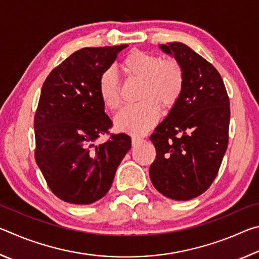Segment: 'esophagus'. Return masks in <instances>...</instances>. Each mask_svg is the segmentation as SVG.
Here are the masks:
<instances>
[{
	"mask_svg": "<svg viewBox=\"0 0 259 259\" xmlns=\"http://www.w3.org/2000/svg\"><path fill=\"white\" fill-rule=\"evenodd\" d=\"M131 142H133L134 146H137V145H139V144H142L144 142V139L139 138V137H133L131 138Z\"/></svg>",
	"mask_w": 259,
	"mask_h": 259,
	"instance_id": "1",
	"label": "esophagus"
}]
</instances>
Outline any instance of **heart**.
<instances>
[{
    "mask_svg": "<svg viewBox=\"0 0 259 259\" xmlns=\"http://www.w3.org/2000/svg\"><path fill=\"white\" fill-rule=\"evenodd\" d=\"M121 68L128 76L142 81L139 99L143 100L122 108L114 117V124L123 133L145 135L159 120L157 105L169 109L181 97L184 87L183 69L177 61H162L159 56L145 51L130 52L122 61ZM98 90L105 106L109 109L119 107V80L113 69L102 74Z\"/></svg>",
    "mask_w": 259,
    "mask_h": 259,
    "instance_id": "b5f03b06",
    "label": "heart"
}]
</instances>
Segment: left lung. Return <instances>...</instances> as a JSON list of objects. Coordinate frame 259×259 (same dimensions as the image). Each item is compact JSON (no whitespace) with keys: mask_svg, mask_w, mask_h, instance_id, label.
<instances>
[{"mask_svg":"<svg viewBox=\"0 0 259 259\" xmlns=\"http://www.w3.org/2000/svg\"><path fill=\"white\" fill-rule=\"evenodd\" d=\"M159 48L182 67L184 87L150 137L156 150L150 178L166 198L186 201L217 176L229 143L230 100L217 69L190 47L170 42Z\"/></svg>","mask_w":259,"mask_h":259,"instance_id":"1","label":"left lung"}]
</instances>
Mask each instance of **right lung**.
Returning a JSON list of instances; mask_svg holds the SVG:
<instances>
[{
	"mask_svg": "<svg viewBox=\"0 0 259 259\" xmlns=\"http://www.w3.org/2000/svg\"><path fill=\"white\" fill-rule=\"evenodd\" d=\"M126 47L83 48L43 83L34 119L35 160L52 193L66 202L90 204L106 195L131 148L125 134L96 144L112 126L99 78Z\"/></svg>",
	"mask_w": 259,
	"mask_h": 259,
	"instance_id": "add662e5",
	"label": "right lung"
}]
</instances>
